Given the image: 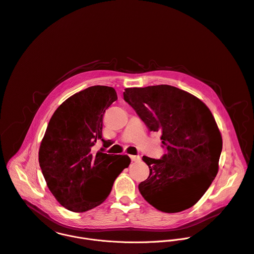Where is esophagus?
<instances>
[{
  "label": "esophagus",
  "mask_w": 254,
  "mask_h": 254,
  "mask_svg": "<svg viewBox=\"0 0 254 254\" xmlns=\"http://www.w3.org/2000/svg\"><path fill=\"white\" fill-rule=\"evenodd\" d=\"M129 158L131 159V161H133V162H138V161H140V156L139 155H129Z\"/></svg>",
  "instance_id": "esophagus-1"
}]
</instances>
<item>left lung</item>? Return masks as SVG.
<instances>
[{
  "instance_id": "obj_1",
  "label": "left lung",
  "mask_w": 254,
  "mask_h": 254,
  "mask_svg": "<svg viewBox=\"0 0 254 254\" xmlns=\"http://www.w3.org/2000/svg\"><path fill=\"white\" fill-rule=\"evenodd\" d=\"M125 101L150 131L161 132L166 153L143 156L148 178L138 185L142 197L164 213L194 206L219 171L223 139L209 108L192 94L169 85L127 88Z\"/></svg>"
}]
</instances>
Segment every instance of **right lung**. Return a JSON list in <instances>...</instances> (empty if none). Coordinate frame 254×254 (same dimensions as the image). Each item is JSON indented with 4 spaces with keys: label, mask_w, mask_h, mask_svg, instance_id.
<instances>
[{
    "label": "right lung",
    "mask_w": 254,
    "mask_h": 254,
    "mask_svg": "<svg viewBox=\"0 0 254 254\" xmlns=\"http://www.w3.org/2000/svg\"><path fill=\"white\" fill-rule=\"evenodd\" d=\"M118 100L108 86H92L63 102L51 117L41 140L38 161L47 187L61 206L75 213L101 205L121 172L127 155L94 150L102 137L103 117Z\"/></svg>",
    "instance_id": "right-lung-1"
}]
</instances>
